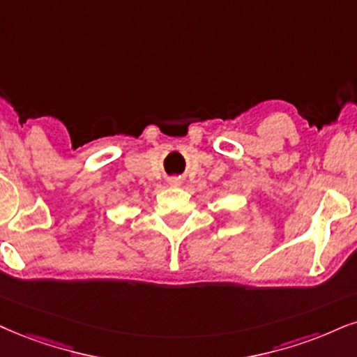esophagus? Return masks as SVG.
Returning a JSON list of instances; mask_svg holds the SVG:
<instances>
[{
    "instance_id": "1",
    "label": "esophagus",
    "mask_w": 357,
    "mask_h": 357,
    "mask_svg": "<svg viewBox=\"0 0 357 357\" xmlns=\"http://www.w3.org/2000/svg\"><path fill=\"white\" fill-rule=\"evenodd\" d=\"M169 185L170 187H178L180 185V180L178 178H170L169 180Z\"/></svg>"
}]
</instances>
